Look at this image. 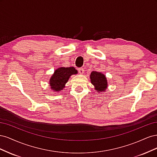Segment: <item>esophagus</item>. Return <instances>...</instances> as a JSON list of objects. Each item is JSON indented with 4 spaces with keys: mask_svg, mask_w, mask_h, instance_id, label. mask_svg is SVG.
<instances>
[{
    "mask_svg": "<svg viewBox=\"0 0 157 157\" xmlns=\"http://www.w3.org/2000/svg\"><path fill=\"white\" fill-rule=\"evenodd\" d=\"M78 72L80 75H82L84 73V69L83 68H79L78 69Z\"/></svg>",
    "mask_w": 157,
    "mask_h": 157,
    "instance_id": "1",
    "label": "esophagus"
}]
</instances>
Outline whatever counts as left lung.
<instances>
[{
    "instance_id": "8db88e82",
    "label": "left lung",
    "mask_w": 157,
    "mask_h": 157,
    "mask_svg": "<svg viewBox=\"0 0 157 157\" xmlns=\"http://www.w3.org/2000/svg\"><path fill=\"white\" fill-rule=\"evenodd\" d=\"M90 81L97 92H103L107 88V80L105 75L97 71H92L90 74Z\"/></svg>"
}]
</instances>
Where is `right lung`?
I'll return each mask as SVG.
<instances>
[{"mask_svg":"<svg viewBox=\"0 0 157 157\" xmlns=\"http://www.w3.org/2000/svg\"><path fill=\"white\" fill-rule=\"evenodd\" d=\"M77 73V70L72 67H59L56 69L50 79L49 84L51 89L56 92L62 90L65 88V85L71 76Z\"/></svg>","mask_w":157,"mask_h":157,"instance_id":"add662e5","label":"right lung"}]
</instances>
